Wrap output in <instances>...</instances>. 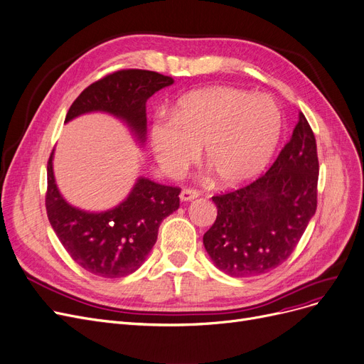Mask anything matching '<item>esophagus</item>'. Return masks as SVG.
<instances>
[{
  "label": "esophagus",
  "mask_w": 364,
  "mask_h": 364,
  "mask_svg": "<svg viewBox=\"0 0 364 364\" xmlns=\"http://www.w3.org/2000/svg\"><path fill=\"white\" fill-rule=\"evenodd\" d=\"M199 196V192L198 191H195V188H183L181 191V193H180V199L183 200V202H188V200H193L195 198H198Z\"/></svg>",
  "instance_id": "obj_1"
}]
</instances>
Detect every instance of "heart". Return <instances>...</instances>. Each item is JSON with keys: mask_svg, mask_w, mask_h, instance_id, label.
Listing matches in <instances>:
<instances>
[{"mask_svg": "<svg viewBox=\"0 0 364 364\" xmlns=\"http://www.w3.org/2000/svg\"><path fill=\"white\" fill-rule=\"evenodd\" d=\"M281 128L272 98L215 86L186 95L171 109V117H157L150 143L168 173L192 164L202 147V161L214 181L232 187L256 177L271 161Z\"/></svg>", "mask_w": 364, "mask_h": 364, "instance_id": "b5f03b06", "label": "heart"}]
</instances>
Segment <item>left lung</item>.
I'll return each instance as SVG.
<instances>
[{
	"mask_svg": "<svg viewBox=\"0 0 364 364\" xmlns=\"http://www.w3.org/2000/svg\"><path fill=\"white\" fill-rule=\"evenodd\" d=\"M317 143L299 113L289 143L257 180L213 196L217 218L205 250L230 277H257L286 262L317 210Z\"/></svg>",
	"mask_w": 364,
	"mask_h": 364,
	"instance_id": "obj_1",
	"label": "left lung"
}]
</instances>
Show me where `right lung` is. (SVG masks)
Instances as JSON below:
<instances>
[{
	"label": "right lung",
	"mask_w": 364,
	"mask_h": 364,
	"mask_svg": "<svg viewBox=\"0 0 364 364\" xmlns=\"http://www.w3.org/2000/svg\"><path fill=\"white\" fill-rule=\"evenodd\" d=\"M173 80L147 70H120L87 86L70 107L65 123L92 112L123 120L144 143L146 102ZM53 151L47 162L46 211L71 259L87 272L120 278L135 272L156 244L162 220L180 207V187L157 184L139 177L116 208L104 213L78 210L62 198L53 176Z\"/></svg>",
	"instance_id": "1"
}]
</instances>
